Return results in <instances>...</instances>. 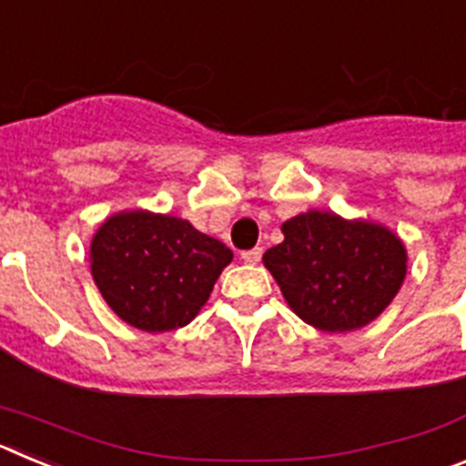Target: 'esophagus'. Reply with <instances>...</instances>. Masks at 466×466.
Wrapping results in <instances>:
<instances>
[{"label":"esophagus","mask_w":466,"mask_h":466,"mask_svg":"<svg viewBox=\"0 0 466 466\" xmlns=\"http://www.w3.org/2000/svg\"><path fill=\"white\" fill-rule=\"evenodd\" d=\"M261 254H263L261 247H254V249H247V252H242V261L249 263V266H257V263L261 261Z\"/></svg>","instance_id":"obj_1"}]
</instances>
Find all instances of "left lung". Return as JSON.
Wrapping results in <instances>:
<instances>
[{"mask_svg": "<svg viewBox=\"0 0 466 466\" xmlns=\"http://www.w3.org/2000/svg\"><path fill=\"white\" fill-rule=\"evenodd\" d=\"M263 254L287 306L310 327L345 333L382 315L406 278L403 240L378 221L308 209Z\"/></svg>", "mask_w": 466, "mask_h": 466, "instance_id": "left-lung-1", "label": "left lung"}]
</instances>
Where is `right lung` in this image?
<instances>
[{
    "label": "right lung",
    "instance_id": "add662e5",
    "mask_svg": "<svg viewBox=\"0 0 466 466\" xmlns=\"http://www.w3.org/2000/svg\"><path fill=\"white\" fill-rule=\"evenodd\" d=\"M230 261L224 242L149 209L111 214L90 240V275L102 299L147 333L187 327Z\"/></svg>",
    "mask_w": 466,
    "mask_h": 466
}]
</instances>
